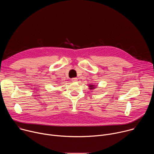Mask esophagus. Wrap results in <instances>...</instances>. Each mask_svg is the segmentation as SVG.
Returning a JSON list of instances; mask_svg holds the SVG:
<instances>
[{
    "instance_id": "34e87169",
    "label": "esophagus",
    "mask_w": 154,
    "mask_h": 154,
    "mask_svg": "<svg viewBox=\"0 0 154 154\" xmlns=\"http://www.w3.org/2000/svg\"><path fill=\"white\" fill-rule=\"evenodd\" d=\"M72 81L73 82H75L77 81V78H73V79H72Z\"/></svg>"
}]
</instances>
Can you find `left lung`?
I'll return each instance as SVG.
<instances>
[{
  "label": "left lung",
  "instance_id": "left-lung-1",
  "mask_svg": "<svg viewBox=\"0 0 154 154\" xmlns=\"http://www.w3.org/2000/svg\"><path fill=\"white\" fill-rule=\"evenodd\" d=\"M89 87H90V89H94L96 88L94 87V85H90Z\"/></svg>",
  "mask_w": 154,
  "mask_h": 154
}]
</instances>
